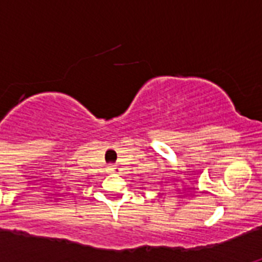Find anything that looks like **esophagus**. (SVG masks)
Listing matches in <instances>:
<instances>
[{
	"label": "esophagus",
	"instance_id": "esophagus-1",
	"mask_svg": "<svg viewBox=\"0 0 262 262\" xmlns=\"http://www.w3.org/2000/svg\"><path fill=\"white\" fill-rule=\"evenodd\" d=\"M108 170H110L111 173H118L119 168H118L117 165H110V166H108Z\"/></svg>",
	"mask_w": 262,
	"mask_h": 262
}]
</instances>
